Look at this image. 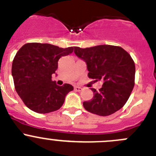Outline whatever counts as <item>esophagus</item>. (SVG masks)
I'll use <instances>...</instances> for the list:
<instances>
[{
    "label": "esophagus",
    "instance_id": "esophagus-1",
    "mask_svg": "<svg viewBox=\"0 0 156 156\" xmlns=\"http://www.w3.org/2000/svg\"><path fill=\"white\" fill-rule=\"evenodd\" d=\"M81 90H82V88H81V87H78V86L75 87V91H81Z\"/></svg>",
    "mask_w": 156,
    "mask_h": 156
}]
</instances>
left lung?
<instances>
[{"instance_id": "obj_1", "label": "left lung", "mask_w": 156, "mask_h": 156, "mask_svg": "<svg viewBox=\"0 0 156 156\" xmlns=\"http://www.w3.org/2000/svg\"><path fill=\"white\" fill-rule=\"evenodd\" d=\"M75 53L85 61L89 78L101 81L99 91L91 88L92 99L83 102L87 111L100 116H108L122 108L129 99L135 85V62L122 48L114 45H98L81 48Z\"/></svg>"}]
</instances>
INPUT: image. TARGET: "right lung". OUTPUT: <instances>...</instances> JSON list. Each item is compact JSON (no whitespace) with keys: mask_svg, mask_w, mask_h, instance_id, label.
<instances>
[{"mask_svg":"<svg viewBox=\"0 0 156 156\" xmlns=\"http://www.w3.org/2000/svg\"><path fill=\"white\" fill-rule=\"evenodd\" d=\"M74 48H59L50 44L27 43L16 54L12 63L15 90L26 106L45 114L58 110L66 94L74 89L69 84L62 86L51 80L62 56L73 52Z\"/></svg>","mask_w":156,"mask_h":156,"instance_id":"right-lung-1","label":"right lung"}]
</instances>
